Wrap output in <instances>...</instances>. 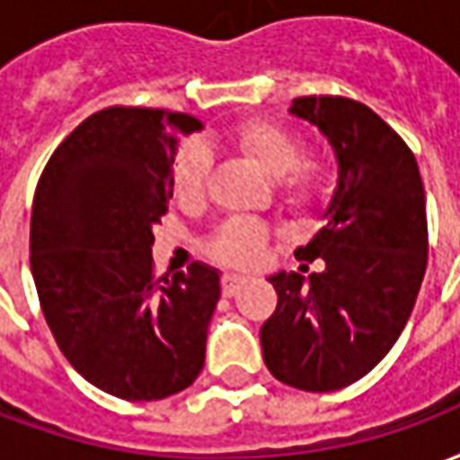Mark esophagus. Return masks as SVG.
<instances>
[{
	"mask_svg": "<svg viewBox=\"0 0 460 460\" xmlns=\"http://www.w3.org/2000/svg\"><path fill=\"white\" fill-rule=\"evenodd\" d=\"M246 283H249V280L243 279V276H231L229 273V276H224V279H221V293H224L226 298H231V296H234L239 288H243Z\"/></svg>",
	"mask_w": 460,
	"mask_h": 460,
	"instance_id": "esophagus-1",
	"label": "esophagus"
}]
</instances>
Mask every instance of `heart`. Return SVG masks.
Returning a JSON list of instances; mask_svg holds the SVG:
<instances>
[{"label": "heart", "mask_w": 460, "mask_h": 460, "mask_svg": "<svg viewBox=\"0 0 460 460\" xmlns=\"http://www.w3.org/2000/svg\"><path fill=\"white\" fill-rule=\"evenodd\" d=\"M234 150L269 174L280 204L296 214L320 209L332 187V160L325 150H303V137L286 125L263 118L239 122L229 132ZM211 174L209 152L190 145L172 164V194L197 204ZM270 229L256 219H229L207 243V253L226 269H253L263 261Z\"/></svg>", "instance_id": "b5f03b06"}]
</instances>
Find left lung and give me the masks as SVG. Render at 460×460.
Returning a JSON list of instances; mask_svg holds the SVG:
<instances>
[{
	"label": "left lung",
	"mask_w": 460,
	"mask_h": 460,
	"mask_svg": "<svg viewBox=\"0 0 460 460\" xmlns=\"http://www.w3.org/2000/svg\"><path fill=\"white\" fill-rule=\"evenodd\" d=\"M290 113L335 147L340 181L328 224L296 251L323 270L270 276L279 305L261 347L279 382L335 392L379 365L414 310L429 256L424 184L414 152L365 103L303 95Z\"/></svg>",
	"instance_id": "obj_1"
}]
</instances>
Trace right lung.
Returning <instances> with one entry per match:
<instances>
[{
  "instance_id": "1",
  "label": "right lung",
  "mask_w": 460,
  "mask_h": 460,
  "mask_svg": "<svg viewBox=\"0 0 460 460\" xmlns=\"http://www.w3.org/2000/svg\"><path fill=\"white\" fill-rule=\"evenodd\" d=\"M184 113L111 105L46 162L31 207V276L54 340L78 375L128 402H155L199 376L219 273L194 263L155 279L152 226L172 197Z\"/></svg>"
}]
</instances>
